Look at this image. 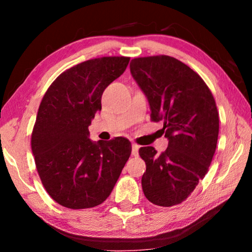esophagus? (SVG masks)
<instances>
[{
  "mask_svg": "<svg viewBox=\"0 0 252 252\" xmlns=\"http://www.w3.org/2000/svg\"><path fill=\"white\" fill-rule=\"evenodd\" d=\"M132 155L134 157H137L139 156V146L135 143L132 144Z\"/></svg>",
  "mask_w": 252,
  "mask_h": 252,
  "instance_id": "1",
  "label": "esophagus"
}]
</instances>
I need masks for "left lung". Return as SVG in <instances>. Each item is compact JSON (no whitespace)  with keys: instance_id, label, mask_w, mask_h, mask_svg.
Segmentation results:
<instances>
[{"instance_id":"left-lung-1","label":"left lung","mask_w":252,"mask_h":252,"mask_svg":"<svg viewBox=\"0 0 252 252\" xmlns=\"http://www.w3.org/2000/svg\"><path fill=\"white\" fill-rule=\"evenodd\" d=\"M130 73L146 94L151 122L163 123L167 149L140 148L146 161L142 189L158 206L180 204L208 173L216 153L219 113L204 80L177 58L159 55L134 58Z\"/></svg>"}]
</instances>
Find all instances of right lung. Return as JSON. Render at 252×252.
I'll return each mask as SVG.
<instances>
[{
    "instance_id": "add662e5",
    "label": "right lung",
    "mask_w": 252,
    "mask_h": 252,
    "mask_svg": "<svg viewBox=\"0 0 252 252\" xmlns=\"http://www.w3.org/2000/svg\"><path fill=\"white\" fill-rule=\"evenodd\" d=\"M129 57L89 60L58 75L40 103L34 124L32 153L50 197L65 208L97 206L111 194L132 153L125 137L97 143L88 126L101 111L104 89L120 77Z\"/></svg>"
}]
</instances>
